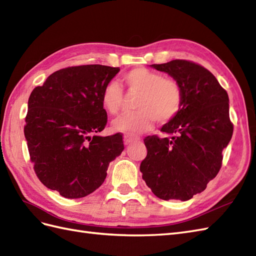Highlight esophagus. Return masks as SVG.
<instances>
[{
    "instance_id": "esophagus-1",
    "label": "esophagus",
    "mask_w": 256,
    "mask_h": 256,
    "mask_svg": "<svg viewBox=\"0 0 256 256\" xmlns=\"http://www.w3.org/2000/svg\"><path fill=\"white\" fill-rule=\"evenodd\" d=\"M136 140H137V136L130 135V134L124 135V144H126V145H128V144H130V142Z\"/></svg>"
}]
</instances>
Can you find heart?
<instances>
[{"label": "heart", "mask_w": 256, "mask_h": 256, "mask_svg": "<svg viewBox=\"0 0 256 256\" xmlns=\"http://www.w3.org/2000/svg\"><path fill=\"white\" fill-rule=\"evenodd\" d=\"M123 86L128 94L138 95L135 102L136 112L126 114L112 123L114 130L123 133H140L152 126L156 120L166 124L174 120L184 104L180 84L172 78L147 68H134L124 74ZM124 102L121 85L111 81L102 92V104L110 116L120 112Z\"/></svg>", "instance_id": "obj_1"}]
</instances>
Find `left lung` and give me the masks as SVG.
<instances>
[{"mask_svg": "<svg viewBox=\"0 0 256 256\" xmlns=\"http://www.w3.org/2000/svg\"><path fill=\"white\" fill-rule=\"evenodd\" d=\"M152 67L180 84L184 104L161 128L168 137H145L147 156L140 172L158 198L186 201L204 190L220 170L222 150L234 132L228 94L211 72L194 62L175 60Z\"/></svg>", "mask_w": 256, "mask_h": 256, "instance_id": "8db88e82", "label": "left lung"}]
</instances>
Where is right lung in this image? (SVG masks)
Masks as SVG:
<instances>
[{
	"label": "right lung",
	"instance_id": "right-lung-1",
	"mask_svg": "<svg viewBox=\"0 0 256 256\" xmlns=\"http://www.w3.org/2000/svg\"><path fill=\"white\" fill-rule=\"evenodd\" d=\"M119 67L83 64L52 74L29 97L24 128L44 186L69 199L95 192L124 149L122 134L97 136L107 124L102 92Z\"/></svg>",
	"mask_w": 256,
	"mask_h": 256
}]
</instances>
